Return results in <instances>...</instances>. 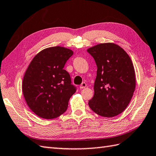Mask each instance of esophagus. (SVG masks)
<instances>
[{"label":"esophagus","instance_id":"esophagus-1","mask_svg":"<svg viewBox=\"0 0 156 156\" xmlns=\"http://www.w3.org/2000/svg\"><path fill=\"white\" fill-rule=\"evenodd\" d=\"M86 83L85 82H82V84H81V85L80 86V89H83V88H86Z\"/></svg>","mask_w":156,"mask_h":156}]
</instances>
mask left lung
I'll return each mask as SVG.
<instances>
[{"label": "left lung", "instance_id": "1", "mask_svg": "<svg viewBox=\"0 0 156 156\" xmlns=\"http://www.w3.org/2000/svg\"><path fill=\"white\" fill-rule=\"evenodd\" d=\"M87 51L95 60L98 68L94 95L89 100V106L101 116L118 115L128 106L136 88L132 60L114 43L97 44Z\"/></svg>", "mask_w": 156, "mask_h": 156}]
</instances>
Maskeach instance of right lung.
<instances>
[{
    "label": "right lung",
    "instance_id": "right-lung-1",
    "mask_svg": "<svg viewBox=\"0 0 156 156\" xmlns=\"http://www.w3.org/2000/svg\"><path fill=\"white\" fill-rule=\"evenodd\" d=\"M73 53L64 47H50L38 52L29 64L22 88L28 107L38 116L53 119L66 111L76 88L64 67Z\"/></svg>",
    "mask_w": 156,
    "mask_h": 156
}]
</instances>
